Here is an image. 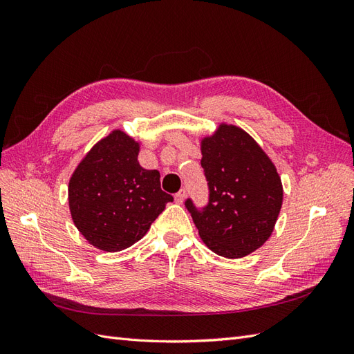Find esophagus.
<instances>
[{"label":"esophagus","mask_w":354,"mask_h":354,"mask_svg":"<svg viewBox=\"0 0 354 354\" xmlns=\"http://www.w3.org/2000/svg\"><path fill=\"white\" fill-rule=\"evenodd\" d=\"M185 198H186V189H180L177 194L174 195V199H176L177 203H183Z\"/></svg>","instance_id":"esophagus-1"}]
</instances>
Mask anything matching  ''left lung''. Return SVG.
Returning a JSON list of instances; mask_svg holds the SVG:
<instances>
[{"mask_svg": "<svg viewBox=\"0 0 354 354\" xmlns=\"http://www.w3.org/2000/svg\"><path fill=\"white\" fill-rule=\"evenodd\" d=\"M208 202L185 205L202 241L226 259H241L270 238L282 207V183L274 165L254 138L233 125H221L202 140Z\"/></svg>", "mask_w": 354, "mask_h": 354, "instance_id": "left-lung-1", "label": "left lung"}]
</instances>
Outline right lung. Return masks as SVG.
<instances>
[{
    "label": "right lung",
    "mask_w": 354,
    "mask_h": 354,
    "mask_svg": "<svg viewBox=\"0 0 354 354\" xmlns=\"http://www.w3.org/2000/svg\"><path fill=\"white\" fill-rule=\"evenodd\" d=\"M138 143L116 130L87 153L69 181L75 226L95 248L116 252L140 241L168 202L156 169L137 160Z\"/></svg>",
    "instance_id": "obj_1"
}]
</instances>
